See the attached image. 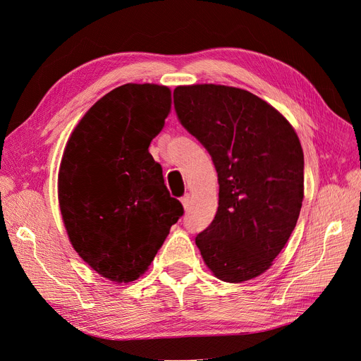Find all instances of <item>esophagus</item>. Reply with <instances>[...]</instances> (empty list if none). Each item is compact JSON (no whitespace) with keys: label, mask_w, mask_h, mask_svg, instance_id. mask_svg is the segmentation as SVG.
<instances>
[{"label":"esophagus","mask_w":361,"mask_h":361,"mask_svg":"<svg viewBox=\"0 0 361 361\" xmlns=\"http://www.w3.org/2000/svg\"><path fill=\"white\" fill-rule=\"evenodd\" d=\"M180 202H182V204H183V207H185V211H188V209H190V204H191L190 194H185L183 197L180 199Z\"/></svg>","instance_id":"34e87169"}]
</instances>
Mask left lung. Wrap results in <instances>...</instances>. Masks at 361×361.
I'll use <instances>...</instances> for the list:
<instances>
[{"instance_id": "obj_1", "label": "left lung", "mask_w": 361, "mask_h": 361, "mask_svg": "<svg viewBox=\"0 0 361 361\" xmlns=\"http://www.w3.org/2000/svg\"><path fill=\"white\" fill-rule=\"evenodd\" d=\"M173 97L182 126L209 152L220 185L215 218L195 244L215 277L255 279L272 265L298 221V135L274 106L236 87L179 85Z\"/></svg>"}]
</instances>
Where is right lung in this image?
Here are the masks:
<instances>
[{"instance_id": "1", "label": "right lung", "mask_w": 361, "mask_h": 361, "mask_svg": "<svg viewBox=\"0 0 361 361\" xmlns=\"http://www.w3.org/2000/svg\"><path fill=\"white\" fill-rule=\"evenodd\" d=\"M171 108L166 85L125 84L76 125L59 171V203L76 253L97 274L137 280L183 215L170 195L150 141Z\"/></svg>"}]
</instances>
